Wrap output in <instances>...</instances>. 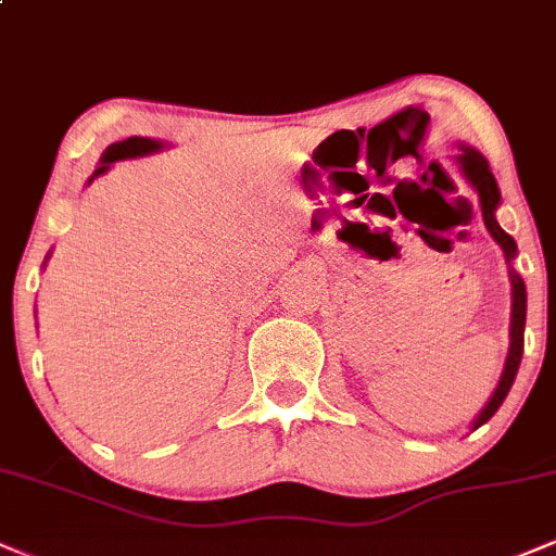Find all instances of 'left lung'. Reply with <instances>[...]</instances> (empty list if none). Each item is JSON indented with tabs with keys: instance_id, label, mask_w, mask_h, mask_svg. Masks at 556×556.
Wrapping results in <instances>:
<instances>
[{
	"instance_id": "obj_1",
	"label": "left lung",
	"mask_w": 556,
	"mask_h": 556,
	"mask_svg": "<svg viewBox=\"0 0 556 556\" xmlns=\"http://www.w3.org/2000/svg\"><path fill=\"white\" fill-rule=\"evenodd\" d=\"M460 167L465 172V177H468V182L476 188L478 201H481L483 225H486V229L491 232V238H494L502 245L504 258L513 261L515 253H518V245H515V240L509 238V235L504 232V229L496 225V219H494L496 206H500V188H496V180H494V175H491L489 162L481 154H478V151L463 149ZM509 279H513V324H509L507 363H504L500 387H496V392L491 394V400L486 402V407H483V410H481V416L476 418L473 429H478V426L486 424V420L494 416L496 410H500V405L504 402V397H507L509 387H513L515 376H518V368H520L522 331H526V285H522L520 274H515V271H509Z\"/></svg>"
}]
</instances>
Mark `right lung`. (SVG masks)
I'll return each instance as SVG.
<instances>
[{
  "label": "right lung",
  "instance_id": "obj_1",
  "mask_svg": "<svg viewBox=\"0 0 556 556\" xmlns=\"http://www.w3.org/2000/svg\"><path fill=\"white\" fill-rule=\"evenodd\" d=\"M159 149H162V143H159V140H151V138H127V140H119V143H112L110 149L104 151V156H101V167L93 172V177H99L101 172L110 169L112 162H119V159L146 156V154H151V151H159Z\"/></svg>",
  "mask_w": 556,
  "mask_h": 556
}]
</instances>
